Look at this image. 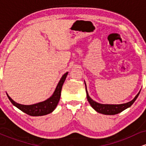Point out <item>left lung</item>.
I'll return each instance as SVG.
<instances>
[{
    "mask_svg": "<svg viewBox=\"0 0 146 146\" xmlns=\"http://www.w3.org/2000/svg\"><path fill=\"white\" fill-rule=\"evenodd\" d=\"M85 86H86V83H85ZM86 98L88 100V102L92 106L93 109L96 110L98 113L104 114V115H113L118 114L124 110L126 108H129L131 106L132 104L135 102L137 98H138L139 95L140 91L137 94L135 98L132 100V101L128 102L125 104H102L98 103V102L93 101L91 98H90L89 95L88 94V92L86 90Z\"/></svg>",
    "mask_w": 146,
    "mask_h": 146,
    "instance_id": "left-lung-1",
    "label": "left lung"
}]
</instances>
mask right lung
Wrapping results in <instances>:
<instances>
[{"label": "right lung", "instance_id": "obj_1", "mask_svg": "<svg viewBox=\"0 0 146 146\" xmlns=\"http://www.w3.org/2000/svg\"><path fill=\"white\" fill-rule=\"evenodd\" d=\"M68 73H66L64 74L60 79L59 83L57 86L55 92L51 98H49L48 100H45L42 102L33 105H22L20 104L16 103L14 100H12L11 98L7 94L8 98L11 102L13 105L17 107L18 109H20L21 111L24 112L27 115H31V116H42V115H46L47 114L51 113L55 110L58 105V102L60 101V95H61V90L62 88V85L66 80V76H67Z\"/></svg>", "mask_w": 146, "mask_h": 146}]
</instances>
